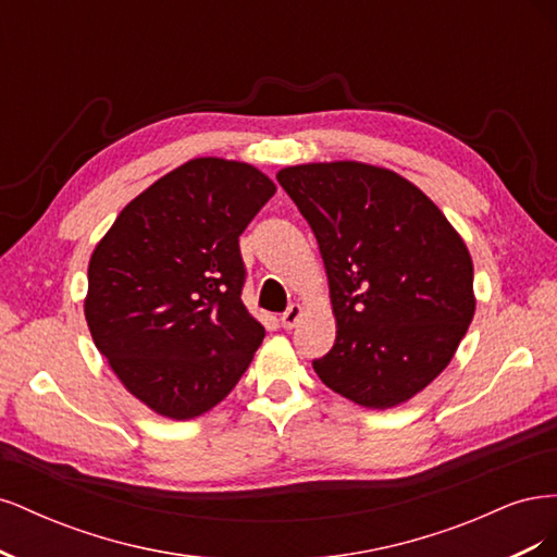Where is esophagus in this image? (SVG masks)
I'll return each mask as SVG.
<instances>
[{
	"instance_id": "obj_1",
	"label": "esophagus",
	"mask_w": 557,
	"mask_h": 557,
	"mask_svg": "<svg viewBox=\"0 0 557 557\" xmlns=\"http://www.w3.org/2000/svg\"><path fill=\"white\" fill-rule=\"evenodd\" d=\"M299 318H301V307H299V305H293V307H288V311H285V313L281 315V325H283L285 330H293V327L297 325Z\"/></svg>"
}]
</instances>
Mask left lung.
Wrapping results in <instances>:
<instances>
[{
    "instance_id": "left-lung-1",
    "label": "left lung",
    "mask_w": 557,
    "mask_h": 557,
    "mask_svg": "<svg viewBox=\"0 0 557 557\" xmlns=\"http://www.w3.org/2000/svg\"><path fill=\"white\" fill-rule=\"evenodd\" d=\"M315 234L336 339L313 360L330 391L391 409L448 367L474 318V264L440 207L413 183L362 162L276 174Z\"/></svg>"
}]
</instances>
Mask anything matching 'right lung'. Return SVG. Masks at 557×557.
<instances>
[{"label": "right lung", "mask_w": 557, "mask_h": 557, "mask_svg": "<svg viewBox=\"0 0 557 557\" xmlns=\"http://www.w3.org/2000/svg\"><path fill=\"white\" fill-rule=\"evenodd\" d=\"M274 193L246 162L195 158L134 197L92 250V342L156 413H207L260 348L264 327L242 301L239 237Z\"/></svg>", "instance_id": "1"}]
</instances>
